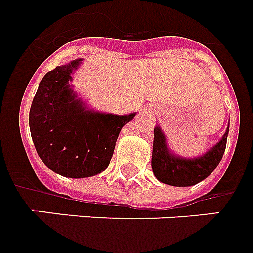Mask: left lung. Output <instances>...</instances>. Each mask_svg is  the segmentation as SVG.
I'll return each instance as SVG.
<instances>
[{
  "mask_svg": "<svg viewBox=\"0 0 253 253\" xmlns=\"http://www.w3.org/2000/svg\"><path fill=\"white\" fill-rule=\"evenodd\" d=\"M229 126L221 141L208 153L195 159H185L171 154L166 143L165 134L159 126L154 129V143L151 169L159 181L173 187H191L207 179L219 165L227 142Z\"/></svg>",
  "mask_w": 253,
  "mask_h": 253,
  "instance_id": "left-lung-1",
  "label": "left lung"
}]
</instances>
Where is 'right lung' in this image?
Wrapping results in <instances>:
<instances>
[{
  "label": "right lung",
  "instance_id": "add662e5",
  "mask_svg": "<svg viewBox=\"0 0 253 253\" xmlns=\"http://www.w3.org/2000/svg\"><path fill=\"white\" fill-rule=\"evenodd\" d=\"M81 58L56 66L40 81L30 110V130L40 159L65 177H88L108 167L121 128L136 114L84 108L69 86Z\"/></svg>",
  "mask_w": 253,
  "mask_h": 253
}]
</instances>
